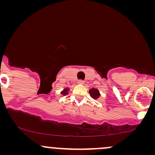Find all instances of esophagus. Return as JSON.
<instances>
[{"mask_svg":"<svg viewBox=\"0 0 155 155\" xmlns=\"http://www.w3.org/2000/svg\"><path fill=\"white\" fill-rule=\"evenodd\" d=\"M78 84H83L84 83V82L83 80H78Z\"/></svg>","mask_w":155,"mask_h":155,"instance_id":"1","label":"esophagus"}]
</instances>
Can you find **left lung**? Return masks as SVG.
Instances as JSON below:
<instances>
[{"instance_id":"1","label":"left lung","mask_w":155,"mask_h":155,"mask_svg":"<svg viewBox=\"0 0 155 155\" xmlns=\"http://www.w3.org/2000/svg\"><path fill=\"white\" fill-rule=\"evenodd\" d=\"M89 93L90 94V97L94 99H97L100 96V94H99V90L97 89L92 88L89 91Z\"/></svg>"}]
</instances>
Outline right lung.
I'll use <instances>...</instances> for the list:
<instances>
[{"instance_id": "right-lung-1", "label": "right lung", "mask_w": 155, "mask_h": 155, "mask_svg": "<svg viewBox=\"0 0 155 155\" xmlns=\"http://www.w3.org/2000/svg\"><path fill=\"white\" fill-rule=\"evenodd\" d=\"M68 90H69V89H68V88L64 89V90H63L62 92H61V94H62L63 96H65V95H67L68 94Z\"/></svg>"}]
</instances>
